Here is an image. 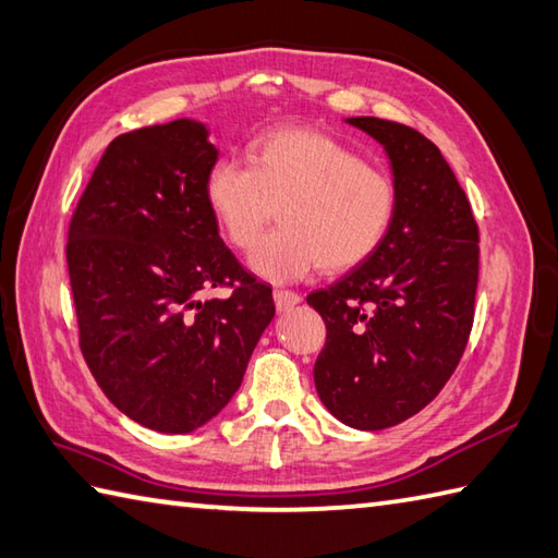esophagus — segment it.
I'll return each mask as SVG.
<instances>
[{"label": "esophagus", "instance_id": "esophagus-1", "mask_svg": "<svg viewBox=\"0 0 558 558\" xmlns=\"http://www.w3.org/2000/svg\"><path fill=\"white\" fill-rule=\"evenodd\" d=\"M275 303H277V311L283 313V311L293 308V305H299L301 303V295L295 293V291L279 289V291H275Z\"/></svg>", "mask_w": 558, "mask_h": 558}]
</instances>
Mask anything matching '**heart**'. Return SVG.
I'll return each mask as SVG.
<instances>
[{
	"label": "heart",
	"instance_id": "b5f03b06",
	"mask_svg": "<svg viewBox=\"0 0 558 558\" xmlns=\"http://www.w3.org/2000/svg\"><path fill=\"white\" fill-rule=\"evenodd\" d=\"M204 199L226 241L250 247L247 267L271 283L308 277L315 267L342 271L383 243L395 216V185L335 136L315 130H277L250 146V166L214 161Z\"/></svg>",
	"mask_w": 558,
	"mask_h": 558
}]
</instances>
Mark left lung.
I'll use <instances>...</instances> for the list:
<instances>
[{
  "instance_id": "8db88e82",
  "label": "left lung",
  "mask_w": 558,
  "mask_h": 558,
  "mask_svg": "<svg viewBox=\"0 0 558 558\" xmlns=\"http://www.w3.org/2000/svg\"><path fill=\"white\" fill-rule=\"evenodd\" d=\"M347 122L388 156L395 216L363 263L308 295L327 325L313 375L329 414L380 430L422 412L458 368L474 317L480 233L434 142L400 122Z\"/></svg>"
}]
</instances>
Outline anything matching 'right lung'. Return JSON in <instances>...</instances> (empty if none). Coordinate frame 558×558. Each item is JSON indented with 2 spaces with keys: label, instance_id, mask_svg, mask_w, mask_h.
<instances>
[{
  "label": "right lung",
  "instance_id": "right-lung-1",
  "mask_svg": "<svg viewBox=\"0 0 558 558\" xmlns=\"http://www.w3.org/2000/svg\"><path fill=\"white\" fill-rule=\"evenodd\" d=\"M216 158L199 120L120 134L70 223L84 359L108 400L158 434L211 422L275 317L271 289L223 245L204 199ZM226 282L236 287L229 300L201 301Z\"/></svg>",
  "mask_w": 558,
  "mask_h": 558
}]
</instances>
